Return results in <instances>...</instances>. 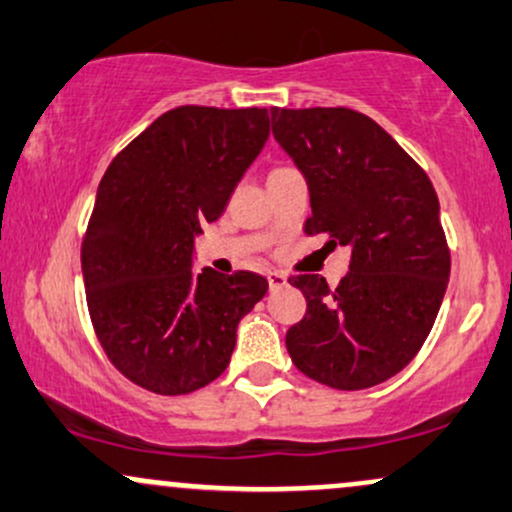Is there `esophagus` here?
I'll use <instances>...</instances> for the list:
<instances>
[{
  "instance_id": "34e87169",
  "label": "esophagus",
  "mask_w": 512,
  "mask_h": 512,
  "mask_svg": "<svg viewBox=\"0 0 512 512\" xmlns=\"http://www.w3.org/2000/svg\"><path fill=\"white\" fill-rule=\"evenodd\" d=\"M267 281H269V289H272V291L284 289V286L289 284V279H286V274H281V272H269V274H267Z\"/></svg>"
}]
</instances>
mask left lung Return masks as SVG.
<instances>
[{
	"label": "left lung",
	"mask_w": 512,
	"mask_h": 512,
	"mask_svg": "<svg viewBox=\"0 0 512 512\" xmlns=\"http://www.w3.org/2000/svg\"><path fill=\"white\" fill-rule=\"evenodd\" d=\"M272 134L310 192L308 236L349 245L330 289L293 276L308 310L286 332L291 361L334 390H366L419 354L443 303L450 252L428 175L378 122L349 108H272Z\"/></svg>",
	"instance_id": "obj_1"
}]
</instances>
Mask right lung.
<instances>
[{"instance_id":"obj_1","label":"right lung","mask_w":512,"mask_h":512,"mask_svg":"<svg viewBox=\"0 0 512 512\" xmlns=\"http://www.w3.org/2000/svg\"><path fill=\"white\" fill-rule=\"evenodd\" d=\"M267 137L264 108L182 105L105 170L81 245L88 313L113 366L144 390L187 395L219 378L269 289L255 272H192L195 238Z\"/></svg>"}]
</instances>
